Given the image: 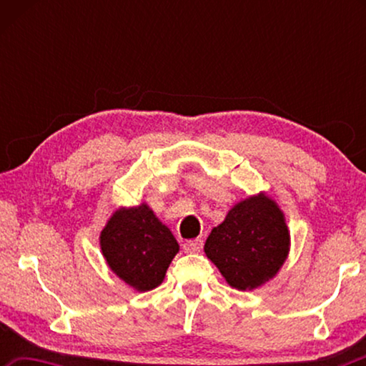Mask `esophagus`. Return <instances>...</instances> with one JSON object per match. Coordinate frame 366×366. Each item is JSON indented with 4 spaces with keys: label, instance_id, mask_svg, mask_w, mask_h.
Listing matches in <instances>:
<instances>
[{
    "label": "esophagus",
    "instance_id": "obj_1",
    "mask_svg": "<svg viewBox=\"0 0 366 366\" xmlns=\"http://www.w3.org/2000/svg\"><path fill=\"white\" fill-rule=\"evenodd\" d=\"M182 249L185 253H198L203 249V239H192L184 242Z\"/></svg>",
    "mask_w": 366,
    "mask_h": 366
}]
</instances>
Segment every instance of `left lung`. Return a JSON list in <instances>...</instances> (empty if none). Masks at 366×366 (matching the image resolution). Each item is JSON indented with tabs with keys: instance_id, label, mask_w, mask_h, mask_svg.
<instances>
[{
	"instance_id": "8db88e82",
	"label": "left lung",
	"mask_w": 366,
	"mask_h": 366,
	"mask_svg": "<svg viewBox=\"0 0 366 366\" xmlns=\"http://www.w3.org/2000/svg\"><path fill=\"white\" fill-rule=\"evenodd\" d=\"M287 252L284 214L263 194L237 203L205 242L207 257L218 266L229 286L239 290L255 289L271 280Z\"/></svg>"
}]
</instances>
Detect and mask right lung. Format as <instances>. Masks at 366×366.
<instances>
[{
    "label": "right lung",
    "mask_w": 366,
    "mask_h": 366,
    "mask_svg": "<svg viewBox=\"0 0 366 366\" xmlns=\"http://www.w3.org/2000/svg\"><path fill=\"white\" fill-rule=\"evenodd\" d=\"M100 244L109 268L140 292L163 282L166 269L179 252L174 235L145 203L111 216Z\"/></svg>",
    "instance_id": "right-lung-1"
}]
</instances>
